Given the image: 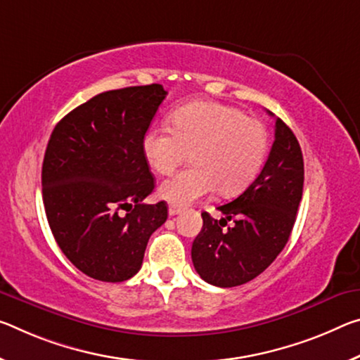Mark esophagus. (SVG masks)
Returning <instances> with one entry per match:
<instances>
[{"mask_svg":"<svg viewBox=\"0 0 360 360\" xmlns=\"http://www.w3.org/2000/svg\"><path fill=\"white\" fill-rule=\"evenodd\" d=\"M181 208L179 207H176V205H169V208H168V213H169V216H176V214H179L181 213Z\"/></svg>","mask_w":360,"mask_h":360,"instance_id":"esophagus-1","label":"esophagus"}]
</instances>
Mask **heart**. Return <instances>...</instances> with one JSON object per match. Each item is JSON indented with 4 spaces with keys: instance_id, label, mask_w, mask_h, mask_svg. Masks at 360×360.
<instances>
[{
    "instance_id": "obj_1",
    "label": "heart",
    "mask_w": 360,
    "mask_h": 360,
    "mask_svg": "<svg viewBox=\"0 0 360 360\" xmlns=\"http://www.w3.org/2000/svg\"><path fill=\"white\" fill-rule=\"evenodd\" d=\"M147 163L160 174H171L189 155L193 167L162 182L160 195L186 207L218 189L233 195L252 184L267 152L264 124L240 108L197 101L176 108L171 128L153 127L142 138Z\"/></svg>"
}]
</instances>
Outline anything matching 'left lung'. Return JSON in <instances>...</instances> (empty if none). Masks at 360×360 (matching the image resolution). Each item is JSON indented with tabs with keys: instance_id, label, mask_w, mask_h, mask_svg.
I'll return each mask as SVG.
<instances>
[{
	"instance_id": "1",
	"label": "left lung",
	"mask_w": 360,
	"mask_h": 360,
	"mask_svg": "<svg viewBox=\"0 0 360 360\" xmlns=\"http://www.w3.org/2000/svg\"><path fill=\"white\" fill-rule=\"evenodd\" d=\"M274 117L272 112H267ZM304 163L300 142L281 118L269 157L247 191L218 210L205 211L203 227L192 243V262L205 282L229 288L253 281L287 245L303 197ZM234 219L224 230L226 221Z\"/></svg>"
}]
</instances>
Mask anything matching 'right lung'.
Here are the masks:
<instances>
[{"instance_id":"1","label":"right lung","mask_w":360,"mask_h":360,"mask_svg":"<svg viewBox=\"0 0 360 360\" xmlns=\"http://www.w3.org/2000/svg\"><path fill=\"white\" fill-rule=\"evenodd\" d=\"M167 94L162 84L105 91L67 113L49 138L41 169L49 227L62 253L96 281L133 277L168 218L167 202L144 203L155 181L142 152Z\"/></svg>"}]
</instances>
